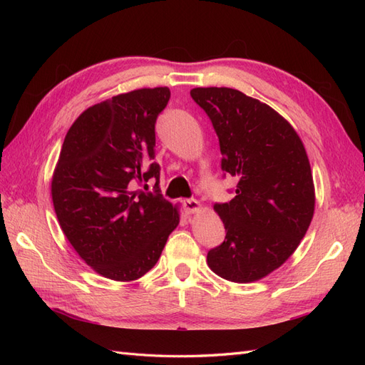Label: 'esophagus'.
<instances>
[{"instance_id": "34e87169", "label": "esophagus", "mask_w": 365, "mask_h": 365, "mask_svg": "<svg viewBox=\"0 0 365 365\" xmlns=\"http://www.w3.org/2000/svg\"><path fill=\"white\" fill-rule=\"evenodd\" d=\"M182 205H184L187 213H196V212H200V210H201V204L197 202L196 200H184Z\"/></svg>"}]
</instances>
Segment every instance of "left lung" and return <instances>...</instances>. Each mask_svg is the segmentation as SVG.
<instances>
[{"instance_id": "obj_1", "label": "left lung", "mask_w": 365, "mask_h": 365, "mask_svg": "<svg viewBox=\"0 0 365 365\" xmlns=\"http://www.w3.org/2000/svg\"><path fill=\"white\" fill-rule=\"evenodd\" d=\"M190 96L212 120L220 168L237 178L233 200L215 204L227 235L207 263L230 282L260 280L291 257L311 225L315 192L304 146L257 98L216 86L193 88Z\"/></svg>"}]
</instances>
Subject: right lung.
Instances as JSON below:
<instances>
[{"mask_svg":"<svg viewBox=\"0 0 365 365\" xmlns=\"http://www.w3.org/2000/svg\"><path fill=\"white\" fill-rule=\"evenodd\" d=\"M168 86L114 96L83 111L65 135L53 173L59 225L76 252L103 277L130 282L155 267L178 208L158 187L155 123L168 106ZM158 182L132 192L134 182Z\"/></svg>","mask_w":365,"mask_h":365,"instance_id":"right-lung-1","label":"right lung"}]
</instances>
